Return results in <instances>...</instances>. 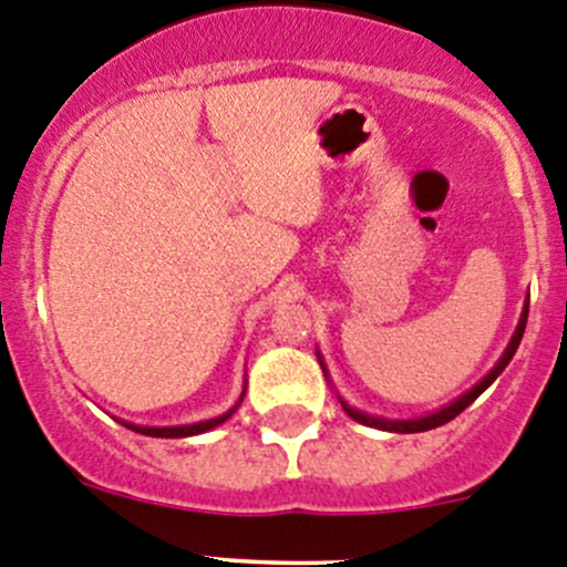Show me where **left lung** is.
<instances>
[{
  "label": "left lung",
  "mask_w": 567,
  "mask_h": 567,
  "mask_svg": "<svg viewBox=\"0 0 567 567\" xmlns=\"http://www.w3.org/2000/svg\"><path fill=\"white\" fill-rule=\"evenodd\" d=\"M527 313H529V300L524 302L522 319H518V327H516V332H513L511 343H507V349H505V352H502L499 363L494 365V369L488 371L486 377H483L481 382L475 384V388H472V390H466L464 395H458V399L453 401V404H447V406H442V410H436V412H431V414H423V417H414V420H388V417H373V414H365V412L354 410V406H349L347 401L341 399V406H343V412H347L349 417H352V420H358V423H363V425H371V429L395 431V434H417V431H429V429H436V425H445V423H451V420L456 417V414L464 412L466 406H470L472 401H475L477 395H481L483 390H486L488 384H492L494 379H497L499 373L505 371V365L511 363V360H513V354H516V349H518V343H522L524 327H527ZM319 365H322V371H324V377H327V369H324L322 358H319Z\"/></svg>",
  "instance_id": "left-lung-1"
}]
</instances>
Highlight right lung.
Listing matches in <instances>:
<instances>
[{"label":"right lung","instance_id":"right-lung-1","mask_svg":"<svg viewBox=\"0 0 567 567\" xmlns=\"http://www.w3.org/2000/svg\"><path fill=\"white\" fill-rule=\"evenodd\" d=\"M245 395V393H243ZM240 395V401H243ZM240 401H237L235 406H231L229 412L218 414V417L213 420H202V423H190V425H136V423H122L125 429H133L136 434H144V436H166V440H179V436H194V434H204V431L215 429V425L226 423V420L235 414L237 406H240Z\"/></svg>","mask_w":567,"mask_h":567}]
</instances>
